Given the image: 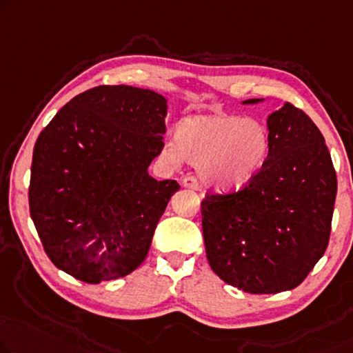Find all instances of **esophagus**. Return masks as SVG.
I'll return each mask as SVG.
<instances>
[{"label": "esophagus", "instance_id": "esophagus-1", "mask_svg": "<svg viewBox=\"0 0 353 353\" xmlns=\"http://www.w3.org/2000/svg\"><path fill=\"white\" fill-rule=\"evenodd\" d=\"M182 183H183V187H185V188H192V190H201V185H199L198 179L193 177V176L183 177Z\"/></svg>", "mask_w": 353, "mask_h": 353}]
</instances>
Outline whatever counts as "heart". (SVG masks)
I'll return each mask as SVG.
<instances>
[{
  "instance_id": "heart-1",
  "label": "heart",
  "mask_w": 353,
  "mask_h": 353,
  "mask_svg": "<svg viewBox=\"0 0 353 353\" xmlns=\"http://www.w3.org/2000/svg\"><path fill=\"white\" fill-rule=\"evenodd\" d=\"M170 159L199 168L217 188H241L261 170L270 152V134L259 120L233 114H203L182 120L174 144L165 147Z\"/></svg>"
}]
</instances>
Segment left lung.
Instances as JSON below:
<instances>
[{
    "label": "left lung",
    "mask_w": 353,
    "mask_h": 353,
    "mask_svg": "<svg viewBox=\"0 0 353 353\" xmlns=\"http://www.w3.org/2000/svg\"><path fill=\"white\" fill-rule=\"evenodd\" d=\"M261 99H247L254 104ZM270 152L239 192L201 201L208 261L239 290H292L328 247L338 179L320 130L292 103L268 117Z\"/></svg>",
    "instance_id": "obj_1"
}]
</instances>
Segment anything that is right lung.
Listing matches in <instances>:
<instances>
[{"label":"right lung","instance_id":"obj_1","mask_svg":"<svg viewBox=\"0 0 353 353\" xmlns=\"http://www.w3.org/2000/svg\"><path fill=\"white\" fill-rule=\"evenodd\" d=\"M166 99L130 85L77 94L41 131L30 214L47 256L87 283L125 277L145 260L176 181L147 168L163 150Z\"/></svg>","mask_w":353,"mask_h":353}]
</instances>
